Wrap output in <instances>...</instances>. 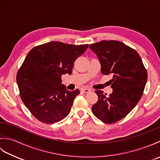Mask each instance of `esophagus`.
Listing matches in <instances>:
<instances>
[{"instance_id": "34e87169", "label": "esophagus", "mask_w": 160, "mask_h": 160, "mask_svg": "<svg viewBox=\"0 0 160 160\" xmlns=\"http://www.w3.org/2000/svg\"><path fill=\"white\" fill-rule=\"evenodd\" d=\"M82 91L83 93H89V92H91V90L90 89H88V88H84V89H82Z\"/></svg>"}]
</instances>
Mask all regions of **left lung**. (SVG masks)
<instances>
[{"label":"left lung","mask_w":160,"mask_h":160,"mask_svg":"<svg viewBox=\"0 0 160 160\" xmlns=\"http://www.w3.org/2000/svg\"><path fill=\"white\" fill-rule=\"evenodd\" d=\"M89 48L96 54L101 72L112 74L113 92L107 96L96 90L98 100L92 107L98 119L106 124L117 122L125 118L142 98L147 81V71L140 56L135 49L117 40H102L91 44Z\"/></svg>","instance_id":"8db88e82"}]
</instances>
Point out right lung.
<instances>
[{
	"label": "right lung",
	"instance_id": "obj_1",
	"mask_svg": "<svg viewBox=\"0 0 160 160\" xmlns=\"http://www.w3.org/2000/svg\"><path fill=\"white\" fill-rule=\"evenodd\" d=\"M88 47L53 41L33 47L27 55L16 81L23 103L37 120L53 124L69 115L80 91H68L61 84L62 75L71 74L75 60Z\"/></svg>",
	"mask_w": 160,
	"mask_h": 160
}]
</instances>
